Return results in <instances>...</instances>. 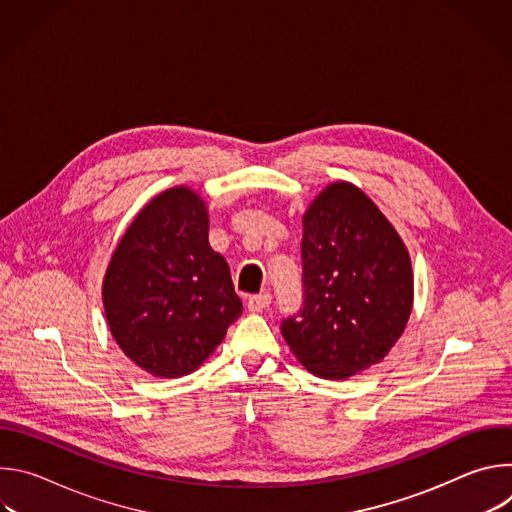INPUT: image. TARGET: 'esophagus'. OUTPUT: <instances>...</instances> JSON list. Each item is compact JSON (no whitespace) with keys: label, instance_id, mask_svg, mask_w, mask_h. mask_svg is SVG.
I'll return each mask as SVG.
<instances>
[{"label":"esophagus","instance_id":"esophagus-1","mask_svg":"<svg viewBox=\"0 0 512 512\" xmlns=\"http://www.w3.org/2000/svg\"><path fill=\"white\" fill-rule=\"evenodd\" d=\"M269 304H271V294H269V291H263V294L251 296V298L247 300L249 312H263Z\"/></svg>","mask_w":512,"mask_h":512}]
</instances>
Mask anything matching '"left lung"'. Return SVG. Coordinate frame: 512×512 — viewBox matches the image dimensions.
<instances>
[{"label": "left lung", "instance_id": "1", "mask_svg": "<svg viewBox=\"0 0 512 512\" xmlns=\"http://www.w3.org/2000/svg\"><path fill=\"white\" fill-rule=\"evenodd\" d=\"M409 253L375 202L330 184L304 214L302 306L281 334L308 371L346 379L381 362L411 314Z\"/></svg>", "mask_w": 512, "mask_h": 512}]
</instances>
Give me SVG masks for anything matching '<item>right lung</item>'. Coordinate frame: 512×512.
I'll return each instance as SVG.
<instances>
[{"instance_id": "right-lung-1", "label": "right lung", "mask_w": 512, "mask_h": 512, "mask_svg": "<svg viewBox=\"0 0 512 512\" xmlns=\"http://www.w3.org/2000/svg\"><path fill=\"white\" fill-rule=\"evenodd\" d=\"M103 304L121 350L156 377L192 373L221 344L243 304L192 190H166L135 216L109 263Z\"/></svg>"}]
</instances>
